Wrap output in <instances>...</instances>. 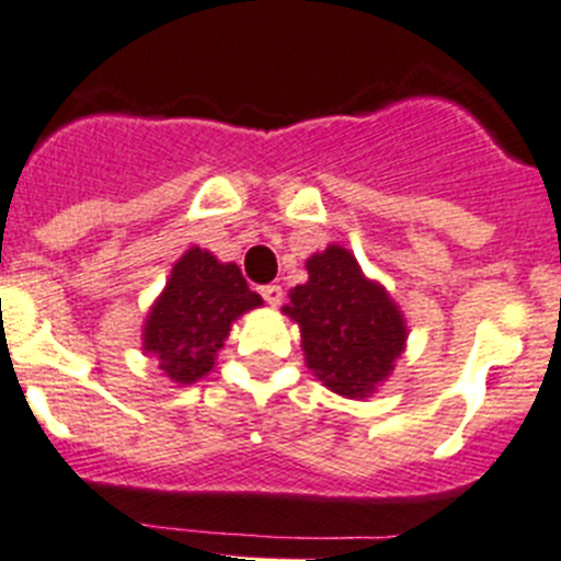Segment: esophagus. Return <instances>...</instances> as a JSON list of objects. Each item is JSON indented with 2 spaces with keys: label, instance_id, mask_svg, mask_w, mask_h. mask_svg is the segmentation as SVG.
I'll return each mask as SVG.
<instances>
[{
  "label": "esophagus",
  "instance_id": "1",
  "mask_svg": "<svg viewBox=\"0 0 561 561\" xmlns=\"http://www.w3.org/2000/svg\"><path fill=\"white\" fill-rule=\"evenodd\" d=\"M260 293H263V298L268 301L271 307L282 305V285H265V287H260Z\"/></svg>",
  "mask_w": 561,
  "mask_h": 561
}]
</instances>
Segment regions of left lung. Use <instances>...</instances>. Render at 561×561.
Returning <instances> with one entry per match:
<instances>
[{"label":"left lung","mask_w":561,"mask_h":561,"mask_svg":"<svg viewBox=\"0 0 561 561\" xmlns=\"http://www.w3.org/2000/svg\"><path fill=\"white\" fill-rule=\"evenodd\" d=\"M310 279L282 307L298 323L307 368L345 399H368L407 345V321L390 293L363 274L354 254L329 245L307 260Z\"/></svg>","instance_id":"obj_1"}]
</instances>
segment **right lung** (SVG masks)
<instances>
[{
  "label": "right lung",
  "instance_id": "add662e5",
  "mask_svg": "<svg viewBox=\"0 0 561 561\" xmlns=\"http://www.w3.org/2000/svg\"><path fill=\"white\" fill-rule=\"evenodd\" d=\"M263 305L234 263H218L209 251L187 249L171 268L144 323V352L176 385H193L216 365V352L243 312Z\"/></svg>",
  "mask_w": 561,
  "mask_h": 561
}]
</instances>
